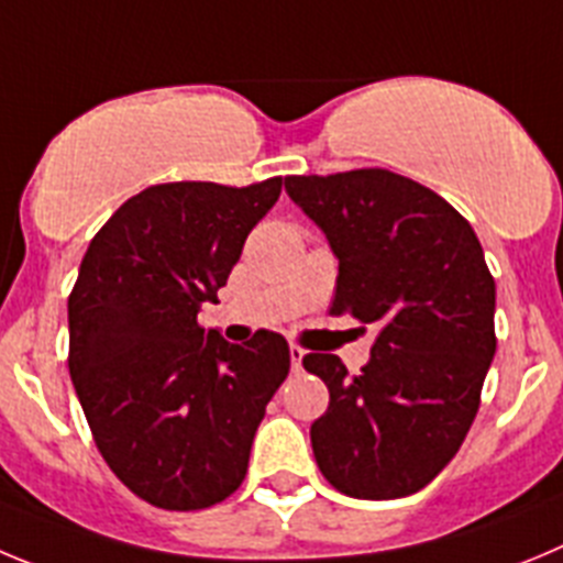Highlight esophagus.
Returning <instances> with one entry per match:
<instances>
[{
  "mask_svg": "<svg viewBox=\"0 0 563 563\" xmlns=\"http://www.w3.org/2000/svg\"><path fill=\"white\" fill-rule=\"evenodd\" d=\"M288 356H291V369H294V373H300V369H302V356H306V351H302L300 344H291V347H288Z\"/></svg>",
  "mask_w": 563,
  "mask_h": 563,
  "instance_id": "1",
  "label": "esophagus"
}]
</instances>
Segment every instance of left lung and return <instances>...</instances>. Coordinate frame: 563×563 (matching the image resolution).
<instances>
[{"label": "left lung", "instance_id": "obj_1", "mask_svg": "<svg viewBox=\"0 0 563 563\" xmlns=\"http://www.w3.org/2000/svg\"><path fill=\"white\" fill-rule=\"evenodd\" d=\"M286 194L339 261L333 317L378 328L356 376L333 353L302 358L331 393L311 423L319 471L356 499L415 494L463 445L496 353L483 246L449 201L393 170L286 176Z\"/></svg>", "mask_w": 563, "mask_h": 563}]
</instances>
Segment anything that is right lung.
<instances>
[{
	"label": "right lung",
	"instance_id": "1",
	"mask_svg": "<svg viewBox=\"0 0 563 563\" xmlns=\"http://www.w3.org/2000/svg\"><path fill=\"white\" fill-rule=\"evenodd\" d=\"M283 179L168 181L92 238L69 294V376L120 483L165 510L224 503L244 483L266 404L288 376L280 333L230 344L199 325Z\"/></svg>",
	"mask_w": 563,
	"mask_h": 563
}]
</instances>
